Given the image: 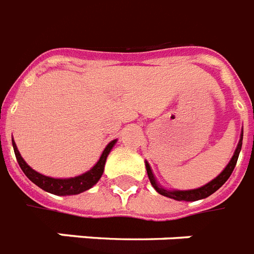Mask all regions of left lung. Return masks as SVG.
<instances>
[{
  "mask_svg": "<svg viewBox=\"0 0 254 254\" xmlns=\"http://www.w3.org/2000/svg\"><path fill=\"white\" fill-rule=\"evenodd\" d=\"M241 145H243V131H241L240 140H239V144H237L236 149H235V153H233L232 159L230 160V162L227 164V166L223 169V172L219 174L218 177H215L212 181H210L208 184L203 185L198 189H191V190H168V189L162 188L161 185L157 182V180L155 178V174L152 172L151 166L148 164V161H145V168H147L148 178L151 181L152 186L155 188V190L159 194L164 196H168V198H172L174 200H185V202H194V200L204 199L210 196L211 194H214L218 189H220L223 185L226 184V181L230 178V176L232 174L235 166H236L237 159H239V155H240Z\"/></svg>",
  "mask_w": 254,
  "mask_h": 254,
  "instance_id": "obj_1",
  "label": "left lung"
}]
</instances>
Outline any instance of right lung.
<instances>
[{
	"label": "right lung",
	"instance_id": "right-lung-1",
	"mask_svg": "<svg viewBox=\"0 0 254 254\" xmlns=\"http://www.w3.org/2000/svg\"><path fill=\"white\" fill-rule=\"evenodd\" d=\"M11 143H13L14 153H15V157H17V161L21 166V169L23 170V173L26 174V177L30 180L31 182L39 186L40 189H43L44 191L51 192V194H55V195H76V194H80V192H84L86 190H89L90 188H93L97 182L99 181V178L102 177L103 170H105V164H106V159L109 153L111 152L113 147L117 143V139L111 140L110 143L107 144L106 148L103 149L102 155L99 157V160L97 161L92 169L85 172V173L80 174V176H76V177L70 178H54L48 177V176H44V174H40L39 172H36L28 165L27 162L24 161L23 157L21 156L19 151H18L17 144L14 141V139H11Z\"/></svg>",
	"mask_w": 254,
	"mask_h": 254
}]
</instances>
